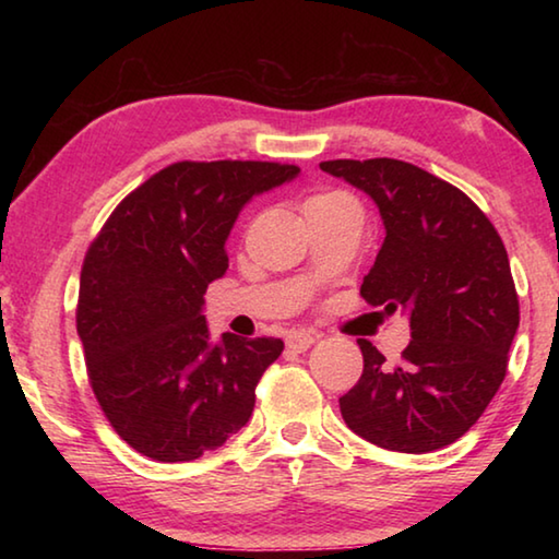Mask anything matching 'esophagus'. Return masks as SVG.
<instances>
[{"mask_svg": "<svg viewBox=\"0 0 559 559\" xmlns=\"http://www.w3.org/2000/svg\"><path fill=\"white\" fill-rule=\"evenodd\" d=\"M316 343L313 333H306V330H293L286 337V345L293 353H306V349Z\"/></svg>", "mask_w": 559, "mask_h": 559, "instance_id": "esophagus-1", "label": "esophagus"}]
</instances>
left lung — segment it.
<instances>
[{"mask_svg": "<svg viewBox=\"0 0 559 559\" xmlns=\"http://www.w3.org/2000/svg\"><path fill=\"white\" fill-rule=\"evenodd\" d=\"M320 169L365 192L380 210L384 241L362 298L402 310L412 340L400 365L359 340L365 370L340 396L357 437L402 453L461 439L506 377L520 323L506 246L488 216L443 179L402 159H330Z\"/></svg>", "mask_w": 559, "mask_h": 559, "instance_id": "8db88e82", "label": "left lung"}]
</instances>
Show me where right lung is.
Wrapping results in <instances>:
<instances>
[{"label":"right lung","mask_w":559,"mask_h":559,"mask_svg":"<svg viewBox=\"0 0 559 559\" xmlns=\"http://www.w3.org/2000/svg\"><path fill=\"white\" fill-rule=\"evenodd\" d=\"M296 165L177 163L110 214L81 271L75 328L112 429L147 459L177 463L246 427L283 340H214L204 293L229 269L226 239L253 197Z\"/></svg>","instance_id":"right-lung-1"}]
</instances>
